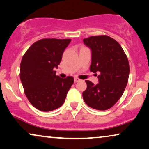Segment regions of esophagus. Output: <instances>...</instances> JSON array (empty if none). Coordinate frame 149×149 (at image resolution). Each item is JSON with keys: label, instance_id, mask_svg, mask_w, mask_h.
<instances>
[{"label": "esophagus", "instance_id": "34e87169", "mask_svg": "<svg viewBox=\"0 0 149 149\" xmlns=\"http://www.w3.org/2000/svg\"><path fill=\"white\" fill-rule=\"evenodd\" d=\"M80 80L79 78H74V82H80Z\"/></svg>", "mask_w": 149, "mask_h": 149}]
</instances>
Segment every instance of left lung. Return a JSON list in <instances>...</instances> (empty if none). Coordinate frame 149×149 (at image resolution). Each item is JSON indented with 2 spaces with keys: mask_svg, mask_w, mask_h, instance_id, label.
<instances>
[{
  "mask_svg": "<svg viewBox=\"0 0 149 149\" xmlns=\"http://www.w3.org/2000/svg\"><path fill=\"white\" fill-rule=\"evenodd\" d=\"M83 42L91 50L90 71L100 73L98 84L85 81L83 100L91 108L107 110L121 97L127 86L130 69L127 56L121 45L108 36H91Z\"/></svg>",
  "mask_w": 149,
  "mask_h": 149,
  "instance_id": "1",
  "label": "left lung"
}]
</instances>
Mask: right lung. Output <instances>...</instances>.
<instances>
[{"label":"right lung","mask_w":149,"mask_h":149,"mask_svg":"<svg viewBox=\"0 0 149 149\" xmlns=\"http://www.w3.org/2000/svg\"><path fill=\"white\" fill-rule=\"evenodd\" d=\"M71 39L44 38L28 49L20 63V78L28 100L42 111L61 107L74 79L61 78L54 68L60 65Z\"/></svg>","instance_id":"obj_1"}]
</instances>
